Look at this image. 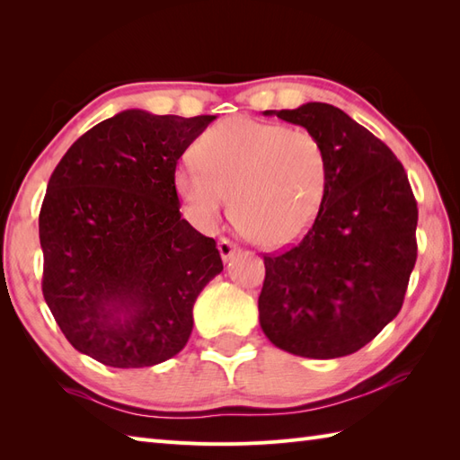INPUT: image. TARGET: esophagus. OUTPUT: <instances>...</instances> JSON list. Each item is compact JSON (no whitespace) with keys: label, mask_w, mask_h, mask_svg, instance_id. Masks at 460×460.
Wrapping results in <instances>:
<instances>
[{"label":"esophagus","mask_w":460,"mask_h":460,"mask_svg":"<svg viewBox=\"0 0 460 460\" xmlns=\"http://www.w3.org/2000/svg\"><path fill=\"white\" fill-rule=\"evenodd\" d=\"M218 252H220L222 261H228V260H232L234 256H236V253L240 252V248L234 242H230L228 238H220Z\"/></svg>","instance_id":"1"}]
</instances>
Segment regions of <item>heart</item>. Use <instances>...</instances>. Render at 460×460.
<instances>
[{
  "label": "heart",
  "mask_w": 460,
  "mask_h": 460,
  "mask_svg": "<svg viewBox=\"0 0 460 460\" xmlns=\"http://www.w3.org/2000/svg\"><path fill=\"white\" fill-rule=\"evenodd\" d=\"M197 165L175 171V189L202 230L218 226L234 197V220L263 248H285L311 228L329 182V157L307 129L232 116L192 146Z\"/></svg>",
  "instance_id": "obj_1"
}]
</instances>
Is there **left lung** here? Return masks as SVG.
<instances>
[{
  "label": "left lung",
  "mask_w": 460,
  "mask_h": 460,
  "mask_svg": "<svg viewBox=\"0 0 460 460\" xmlns=\"http://www.w3.org/2000/svg\"><path fill=\"white\" fill-rule=\"evenodd\" d=\"M321 139L329 182L313 226L291 250L263 256V334L305 358H341L400 313L417 260V202L403 165L341 108L307 102L265 110Z\"/></svg>",
  "instance_id": "8db88e82"
}]
</instances>
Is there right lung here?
<instances>
[{
	"instance_id": "1",
	"label": "right lung",
	"mask_w": 460,
	"mask_h": 460,
	"mask_svg": "<svg viewBox=\"0 0 460 460\" xmlns=\"http://www.w3.org/2000/svg\"><path fill=\"white\" fill-rule=\"evenodd\" d=\"M217 116L124 110L78 137L39 214L43 295L66 341L111 368L179 354L199 293L224 270L181 218L179 157Z\"/></svg>"
}]
</instances>
